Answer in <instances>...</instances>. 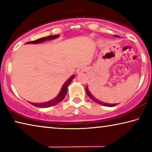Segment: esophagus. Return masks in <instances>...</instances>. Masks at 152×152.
I'll return each mask as SVG.
<instances>
[{"label": "esophagus", "mask_w": 152, "mask_h": 152, "mask_svg": "<svg viewBox=\"0 0 152 152\" xmlns=\"http://www.w3.org/2000/svg\"><path fill=\"white\" fill-rule=\"evenodd\" d=\"M84 70H84V68H82V67H81V68H79L78 69V70H77L76 72L78 73V74H79V73L83 72H84Z\"/></svg>", "instance_id": "obj_1"}]
</instances>
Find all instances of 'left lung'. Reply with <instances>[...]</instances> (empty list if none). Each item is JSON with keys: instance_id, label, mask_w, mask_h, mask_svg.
<instances>
[{"instance_id": "1", "label": "left lung", "mask_w": 152, "mask_h": 152, "mask_svg": "<svg viewBox=\"0 0 152 152\" xmlns=\"http://www.w3.org/2000/svg\"><path fill=\"white\" fill-rule=\"evenodd\" d=\"M86 94H88V96L91 98V99L92 100V101H94L95 102H96V103H98V104H101V105H103V106H105V107H115V106H116V104H107V103H104V102H101V101H98V100H96V99H95V98H94L93 96H92L91 95V94L90 93V92L88 91V88H87V86H86Z\"/></svg>"}]
</instances>
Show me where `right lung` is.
<instances>
[{
    "label": "right lung",
    "instance_id": "add662e5",
    "mask_svg": "<svg viewBox=\"0 0 152 152\" xmlns=\"http://www.w3.org/2000/svg\"><path fill=\"white\" fill-rule=\"evenodd\" d=\"M58 37V35H50V36H48V37H43V38H40V39H36L35 41H31V42H27L25 43H39L45 42V41L47 40H51V39H56ZM74 78V76L72 75L70 78H69L68 80H67L61 88V91L60 92V94L58 95L57 97H56L55 99H53L51 101L47 102H44V103H40V104H37V103H31L33 104V106L37 107H39V108H47V107H50L51 106H53V105H56V104L59 103V102H61L62 100L65 98L66 95L67 94V92H68V85L70 84L72 80Z\"/></svg>",
    "mask_w": 152,
    "mask_h": 152
}]
</instances>
